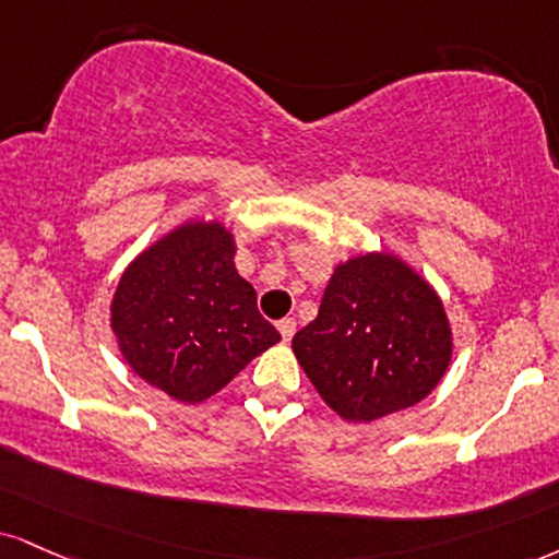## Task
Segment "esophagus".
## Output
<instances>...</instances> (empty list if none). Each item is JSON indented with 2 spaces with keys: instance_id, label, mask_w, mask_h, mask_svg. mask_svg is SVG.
Masks as SVG:
<instances>
[{
  "instance_id": "34e87169",
  "label": "esophagus",
  "mask_w": 559,
  "mask_h": 559,
  "mask_svg": "<svg viewBox=\"0 0 559 559\" xmlns=\"http://www.w3.org/2000/svg\"><path fill=\"white\" fill-rule=\"evenodd\" d=\"M278 333H281V338H284V341H292L294 333H297V320H294V318L281 320L278 322Z\"/></svg>"
}]
</instances>
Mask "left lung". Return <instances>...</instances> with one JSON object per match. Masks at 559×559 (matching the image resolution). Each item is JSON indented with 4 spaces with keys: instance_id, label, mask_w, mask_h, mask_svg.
<instances>
[{
    "instance_id": "8db88e82",
    "label": "left lung",
    "mask_w": 559,
    "mask_h": 559,
    "mask_svg": "<svg viewBox=\"0 0 559 559\" xmlns=\"http://www.w3.org/2000/svg\"><path fill=\"white\" fill-rule=\"evenodd\" d=\"M292 348L341 419L369 425L440 385L453 359V328L425 275L380 250L333 267L318 318Z\"/></svg>"
}]
</instances>
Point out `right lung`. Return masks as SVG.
I'll use <instances>...</instances> for the list:
<instances>
[{
	"mask_svg": "<svg viewBox=\"0 0 559 559\" xmlns=\"http://www.w3.org/2000/svg\"><path fill=\"white\" fill-rule=\"evenodd\" d=\"M234 254L226 224L187 218L124 267L111 297L109 325L122 359L179 403L207 401L281 341Z\"/></svg>",
	"mask_w": 559,
	"mask_h": 559,
	"instance_id": "1",
	"label": "right lung"
}]
</instances>
